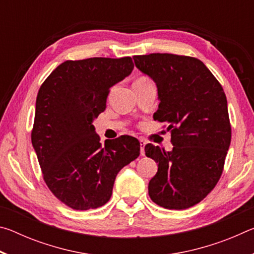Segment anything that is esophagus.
Segmentation results:
<instances>
[{
	"label": "esophagus",
	"mask_w": 254,
	"mask_h": 254,
	"mask_svg": "<svg viewBox=\"0 0 254 254\" xmlns=\"http://www.w3.org/2000/svg\"><path fill=\"white\" fill-rule=\"evenodd\" d=\"M144 145H145V142L143 139H140V152H141V156H144Z\"/></svg>",
	"instance_id": "obj_1"
}]
</instances>
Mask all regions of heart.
<instances>
[{"instance_id":"b5f03b06","label":"heart","mask_w":254,"mask_h":254,"mask_svg":"<svg viewBox=\"0 0 254 254\" xmlns=\"http://www.w3.org/2000/svg\"><path fill=\"white\" fill-rule=\"evenodd\" d=\"M145 80V79H149V78H147V77H139V78H137V80Z\"/></svg>"}]
</instances>
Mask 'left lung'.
<instances>
[{"instance_id": "obj_1", "label": "left lung", "mask_w": 254, "mask_h": 254, "mask_svg": "<svg viewBox=\"0 0 254 254\" xmlns=\"http://www.w3.org/2000/svg\"><path fill=\"white\" fill-rule=\"evenodd\" d=\"M133 59L156 81L160 103L153 119L169 126L174 144L170 152L145 145L147 157L158 163L149 196L163 208H189L213 190L224 169L232 136L224 89L195 57L150 54Z\"/></svg>"}]
</instances>
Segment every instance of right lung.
<instances>
[{"mask_svg": "<svg viewBox=\"0 0 254 254\" xmlns=\"http://www.w3.org/2000/svg\"><path fill=\"white\" fill-rule=\"evenodd\" d=\"M131 57L66 60L40 86L31 141L50 191L68 207L87 210L110 200L114 180L140 154L135 137L101 143L92 124L110 89L133 70Z\"/></svg>", "mask_w": 254, "mask_h": 254, "instance_id": "obj_1", "label": "right lung"}]
</instances>
